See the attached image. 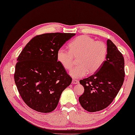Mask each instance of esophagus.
Instances as JSON below:
<instances>
[{"mask_svg": "<svg viewBox=\"0 0 135 135\" xmlns=\"http://www.w3.org/2000/svg\"><path fill=\"white\" fill-rule=\"evenodd\" d=\"M72 83L74 84H78L79 83V81L77 80V79H72Z\"/></svg>", "mask_w": 135, "mask_h": 135, "instance_id": "esophagus-1", "label": "esophagus"}]
</instances>
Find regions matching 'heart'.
Returning a JSON list of instances; mask_svg holds the SVG:
<instances>
[{"label": "heart", "instance_id": "b5f03b06", "mask_svg": "<svg viewBox=\"0 0 135 135\" xmlns=\"http://www.w3.org/2000/svg\"><path fill=\"white\" fill-rule=\"evenodd\" d=\"M69 51L60 48L57 52V59L65 69L69 70L74 66V59L78 57V65L70 72V76L75 78H82L88 73L92 74L100 69L107 59L108 48L101 41L82 35L69 44Z\"/></svg>", "mask_w": 135, "mask_h": 135}]
</instances>
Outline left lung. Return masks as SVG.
<instances>
[{
  "label": "left lung",
  "instance_id": "obj_1",
  "mask_svg": "<svg viewBox=\"0 0 135 135\" xmlns=\"http://www.w3.org/2000/svg\"><path fill=\"white\" fill-rule=\"evenodd\" d=\"M107 59L98 71L79 81L84 92L79 98L84 109L88 112L101 111L108 107L120 91L124 80V60L112 42L107 40Z\"/></svg>",
  "mask_w": 135,
  "mask_h": 135
}]
</instances>
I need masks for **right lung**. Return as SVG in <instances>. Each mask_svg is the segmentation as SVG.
<instances>
[{"mask_svg":"<svg viewBox=\"0 0 135 135\" xmlns=\"http://www.w3.org/2000/svg\"><path fill=\"white\" fill-rule=\"evenodd\" d=\"M75 33H51L35 36L17 59L14 80L22 99L37 112L56 109L72 78L57 61V52Z\"/></svg>","mask_w":135,"mask_h":135,"instance_id":"add662e5","label":"right lung"}]
</instances>
